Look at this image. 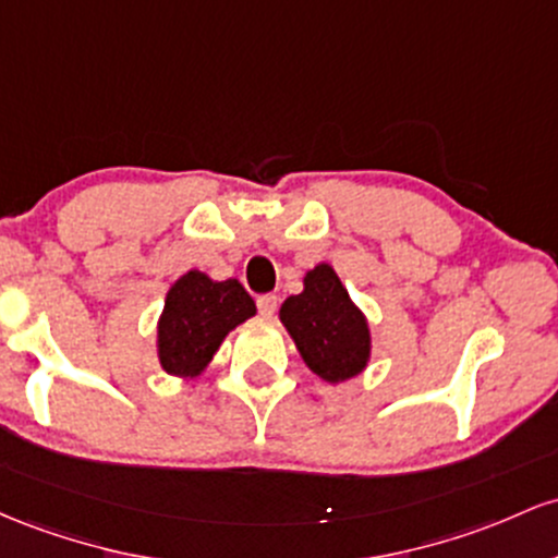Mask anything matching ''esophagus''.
Returning a JSON list of instances; mask_svg holds the SVG:
<instances>
[{
    "label": "esophagus",
    "instance_id": "1",
    "mask_svg": "<svg viewBox=\"0 0 558 558\" xmlns=\"http://www.w3.org/2000/svg\"><path fill=\"white\" fill-rule=\"evenodd\" d=\"M277 305H279V298H277V295H260V298H258V311H260V316L271 318L274 313H277Z\"/></svg>",
    "mask_w": 558,
    "mask_h": 558
}]
</instances>
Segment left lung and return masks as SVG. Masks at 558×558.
Returning a JSON list of instances; mask_svg holds the SVG:
<instances>
[{"instance_id":"8db88e82","label":"left lung","mask_w":558,"mask_h":558,"mask_svg":"<svg viewBox=\"0 0 558 558\" xmlns=\"http://www.w3.org/2000/svg\"><path fill=\"white\" fill-rule=\"evenodd\" d=\"M279 322L290 331L305 366L329 385L359 377L372 361L366 316L329 263L305 271L303 292L281 303Z\"/></svg>"}]
</instances>
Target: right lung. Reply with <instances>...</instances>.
Returning a JSON list of instances; mask_svg holds the SVG:
<instances>
[{"label":"right lung","instance_id":"add662e5","mask_svg":"<svg viewBox=\"0 0 558 558\" xmlns=\"http://www.w3.org/2000/svg\"><path fill=\"white\" fill-rule=\"evenodd\" d=\"M253 316L255 303L240 281H216L192 268L173 281L158 318L160 368L179 379L199 377L229 331Z\"/></svg>","mask_w":558,"mask_h":558}]
</instances>
